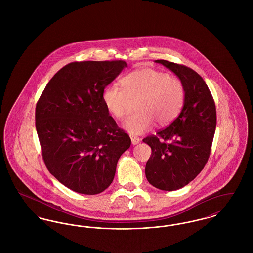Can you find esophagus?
Here are the masks:
<instances>
[{
    "label": "esophagus",
    "instance_id": "esophagus-1",
    "mask_svg": "<svg viewBox=\"0 0 253 253\" xmlns=\"http://www.w3.org/2000/svg\"><path fill=\"white\" fill-rule=\"evenodd\" d=\"M130 139H131V143H132L133 146L138 145L140 143V141H141L140 138H138L136 136H133V135H130Z\"/></svg>",
    "mask_w": 253,
    "mask_h": 253
}]
</instances>
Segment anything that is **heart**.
I'll list each match as a JSON object with an SVG mask.
<instances>
[{
  "instance_id": "obj_1",
  "label": "heart",
  "mask_w": 253,
  "mask_h": 253,
  "mask_svg": "<svg viewBox=\"0 0 253 253\" xmlns=\"http://www.w3.org/2000/svg\"><path fill=\"white\" fill-rule=\"evenodd\" d=\"M122 86L109 84L102 93L107 111L116 119L128 113L130 99L139 100L136 109L123 124V128L131 135L148 132L156 124L171 123L181 111L185 91L180 80L153 68L136 69L121 80Z\"/></svg>"
}]
</instances>
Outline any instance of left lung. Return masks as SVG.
I'll return each instance as SVG.
<instances>
[{"mask_svg": "<svg viewBox=\"0 0 253 253\" xmlns=\"http://www.w3.org/2000/svg\"><path fill=\"white\" fill-rule=\"evenodd\" d=\"M181 81L185 98L179 116L165 129L143 140L151 147L146 162L148 183L166 191L189 184L208 162L216 128V107L203 78L189 67L156 60Z\"/></svg>", "mask_w": 253, "mask_h": 253, "instance_id": "left-lung-1", "label": "left lung"}]
</instances>
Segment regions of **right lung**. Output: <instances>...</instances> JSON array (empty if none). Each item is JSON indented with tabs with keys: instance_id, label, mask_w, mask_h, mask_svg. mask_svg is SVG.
Instances as JSON below:
<instances>
[{
	"instance_id": "1",
	"label": "right lung",
	"mask_w": 253,
	"mask_h": 253,
	"mask_svg": "<svg viewBox=\"0 0 253 253\" xmlns=\"http://www.w3.org/2000/svg\"><path fill=\"white\" fill-rule=\"evenodd\" d=\"M124 61L75 62L61 68L36 106V130L44 164L67 188L94 195L112 183L129 136L109 116L102 99Z\"/></svg>"
}]
</instances>
